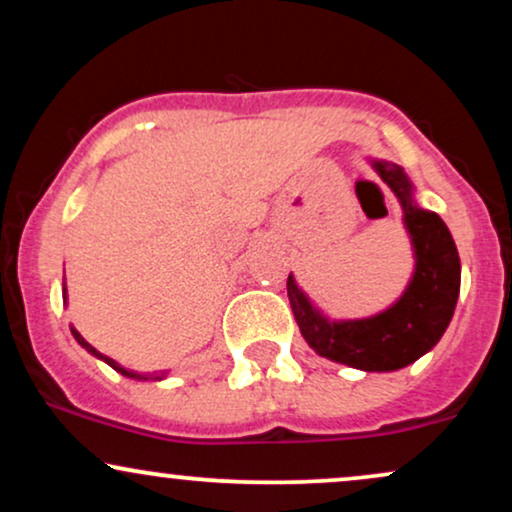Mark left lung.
Segmentation results:
<instances>
[{
	"label": "left lung",
	"instance_id": "1",
	"mask_svg": "<svg viewBox=\"0 0 512 512\" xmlns=\"http://www.w3.org/2000/svg\"><path fill=\"white\" fill-rule=\"evenodd\" d=\"M370 163L402 204L404 228L416 260L409 286L383 313L361 320H327L298 289L293 274L286 281V291L310 349L344 366L385 373L428 354L448 330L460 296V255L445 221L436 211L416 204L414 185L404 168L378 158Z\"/></svg>",
	"mask_w": 512,
	"mask_h": 512
}]
</instances>
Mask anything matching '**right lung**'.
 <instances>
[{"label": "right lung", "instance_id": "obj_1", "mask_svg": "<svg viewBox=\"0 0 512 512\" xmlns=\"http://www.w3.org/2000/svg\"><path fill=\"white\" fill-rule=\"evenodd\" d=\"M62 298H64V301H67V286H64V289H62ZM72 334H74V339H76V342H79L81 346H84V349L88 351V354H93V356H96V358H101V361H105V363H108V366H110V368H115V370H117V373L127 375V378H137V380H149V378H151V380H161V378H163V375H139V373H134V370H127L125 366H120V363H115V361H113V358H110V356H103V354H101V351H96V349H93V346H91V344H88V342H86V339H84V337H81V334L74 330V327H72Z\"/></svg>", "mask_w": 512, "mask_h": 512}]
</instances>
